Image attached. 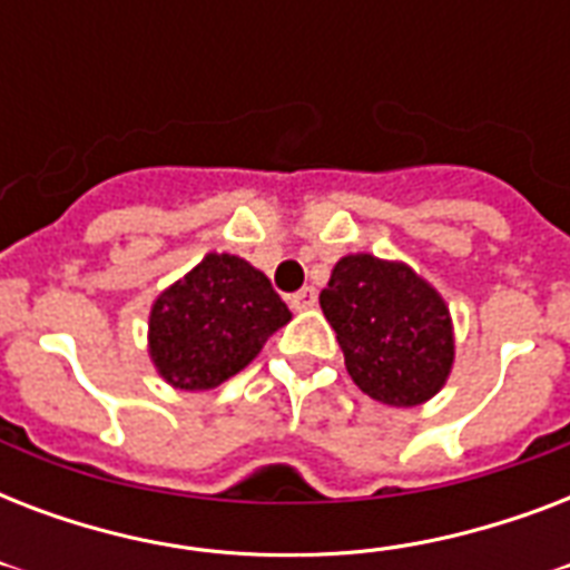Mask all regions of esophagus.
<instances>
[{"mask_svg": "<svg viewBox=\"0 0 570 570\" xmlns=\"http://www.w3.org/2000/svg\"><path fill=\"white\" fill-rule=\"evenodd\" d=\"M289 307H293V311H311V307H316V289H313V286H304V289L293 293L289 295Z\"/></svg>", "mask_w": 570, "mask_h": 570, "instance_id": "esophagus-1", "label": "esophagus"}]
</instances>
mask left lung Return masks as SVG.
<instances>
[{
	"label": "left lung",
	"mask_w": 570,
	"mask_h": 570,
	"mask_svg": "<svg viewBox=\"0 0 570 570\" xmlns=\"http://www.w3.org/2000/svg\"><path fill=\"white\" fill-rule=\"evenodd\" d=\"M320 304L357 387L393 407L441 393L455 361L450 307L407 263L373 254L337 259Z\"/></svg>",
	"instance_id": "obj_1"
}]
</instances>
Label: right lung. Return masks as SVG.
<instances>
[{"mask_svg": "<svg viewBox=\"0 0 570 570\" xmlns=\"http://www.w3.org/2000/svg\"><path fill=\"white\" fill-rule=\"evenodd\" d=\"M293 313L268 277L236 254L209 250L191 272L156 295L147 355L177 390H213L259 355Z\"/></svg>", "mask_w": 570, "mask_h": 570, "instance_id": "1", "label": "right lung"}]
</instances>
